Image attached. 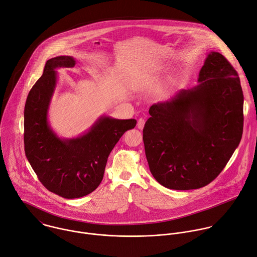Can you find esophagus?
<instances>
[{
	"mask_svg": "<svg viewBox=\"0 0 257 257\" xmlns=\"http://www.w3.org/2000/svg\"><path fill=\"white\" fill-rule=\"evenodd\" d=\"M144 124H145V120L141 118V119H139V120H138V122H137V127H138L139 129H143Z\"/></svg>",
	"mask_w": 257,
	"mask_h": 257,
	"instance_id": "esophagus-1",
	"label": "esophagus"
}]
</instances>
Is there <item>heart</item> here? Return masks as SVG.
Here are the masks:
<instances>
[{"label":"heart","instance_id":"obj_1","mask_svg":"<svg viewBox=\"0 0 257 257\" xmlns=\"http://www.w3.org/2000/svg\"><path fill=\"white\" fill-rule=\"evenodd\" d=\"M145 79H146L147 81H152V80H153V74H147V75L145 76Z\"/></svg>","mask_w":257,"mask_h":257}]
</instances>
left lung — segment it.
<instances>
[{
    "label": "left lung",
    "instance_id": "left-lung-1",
    "mask_svg": "<svg viewBox=\"0 0 257 257\" xmlns=\"http://www.w3.org/2000/svg\"><path fill=\"white\" fill-rule=\"evenodd\" d=\"M199 83L149 109L143 142L150 173L170 190L200 189L214 181L243 132V92L237 71L211 51Z\"/></svg>",
    "mask_w": 257,
    "mask_h": 257
}]
</instances>
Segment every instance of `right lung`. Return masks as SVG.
<instances>
[{"instance_id":"obj_1","label":"right lung","mask_w":257,"mask_h":257,"mask_svg":"<svg viewBox=\"0 0 257 257\" xmlns=\"http://www.w3.org/2000/svg\"><path fill=\"white\" fill-rule=\"evenodd\" d=\"M71 56L46 61L43 74L30 90L24 110L26 157L38 180L51 193L75 199L94 192L101 184L110 152L135 119L100 117L88 132L65 139L51 129L47 115L57 82L56 69L73 67Z\"/></svg>"}]
</instances>
